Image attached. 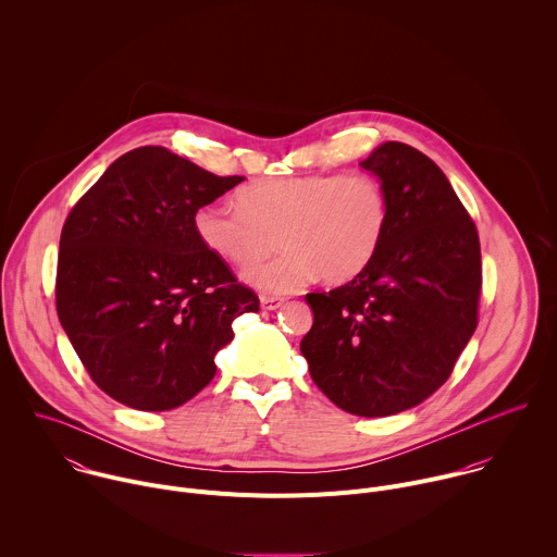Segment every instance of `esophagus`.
Here are the masks:
<instances>
[{"mask_svg": "<svg viewBox=\"0 0 557 557\" xmlns=\"http://www.w3.org/2000/svg\"><path fill=\"white\" fill-rule=\"evenodd\" d=\"M260 304H262V308L264 310H277V308H282L284 306V299L282 297H260Z\"/></svg>", "mask_w": 557, "mask_h": 557, "instance_id": "obj_1", "label": "esophagus"}]
</instances>
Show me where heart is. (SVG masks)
<instances>
[{
	"label": "heart",
	"instance_id": "obj_1",
	"mask_svg": "<svg viewBox=\"0 0 557 557\" xmlns=\"http://www.w3.org/2000/svg\"><path fill=\"white\" fill-rule=\"evenodd\" d=\"M236 203L199 206L193 227L212 256L243 271L280 240L284 251L247 275L264 293H293L319 275L334 286L351 282L374 262L389 227L383 183L362 172L262 178Z\"/></svg>",
	"mask_w": 557,
	"mask_h": 557
}]
</instances>
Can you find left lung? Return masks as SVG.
<instances>
[{
  "label": "left lung",
  "instance_id": "left-lung-1",
  "mask_svg": "<svg viewBox=\"0 0 557 557\" xmlns=\"http://www.w3.org/2000/svg\"><path fill=\"white\" fill-rule=\"evenodd\" d=\"M360 168L389 199L383 247L351 282L306 295L314 321L299 347L338 409L385 418L418 407L453 374L476 330L481 247L450 181L424 152L385 141Z\"/></svg>",
  "mask_w": 557,
  "mask_h": 557
}]
</instances>
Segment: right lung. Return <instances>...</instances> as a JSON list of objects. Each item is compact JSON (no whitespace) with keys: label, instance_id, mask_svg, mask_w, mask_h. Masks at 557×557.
Listing matches in <instances>:
<instances>
[{"label":"right lung","instance_id":"obj_1","mask_svg":"<svg viewBox=\"0 0 557 557\" xmlns=\"http://www.w3.org/2000/svg\"><path fill=\"white\" fill-rule=\"evenodd\" d=\"M245 176H216L163 146L115 159L70 212L57 312L91 381L137 411H168L216 374L232 323L258 295L195 234L199 206Z\"/></svg>","mask_w":557,"mask_h":557}]
</instances>
